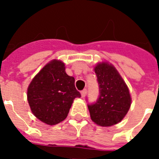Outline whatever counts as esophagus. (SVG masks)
Segmentation results:
<instances>
[{
  "mask_svg": "<svg viewBox=\"0 0 159 159\" xmlns=\"http://www.w3.org/2000/svg\"><path fill=\"white\" fill-rule=\"evenodd\" d=\"M86 95H87V89H84L82 92H81V96L84 98V97L86 96Z\"/></svg>",
  "mask_w": 159,
  "mask_h": 159,
  "instance_id": "1",
  "label": "esophagus"
}]
</instances>
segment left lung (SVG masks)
I'll return each instance as SVG.
<instances>
[{
    "mask_svg": "<svg viewBox=\"0 0 159 159\" xmlns=\"http://www.w3.org/2000/svg\"><path fill=\"white\" fill-rule=\"evenodd\" d=\"M99 84V96L88 104L91 119L101 127H111L123 120L131 104L127 84L116 67L108 63H99L95 67Z\"/></svg>",
    "mask_w": 159,
    "mask_h": 159,
    "instance_id": "obj_1",
    "label": "left lung"
}]
</instances>
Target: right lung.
<instances>
[{
	"mask_svg": "<svg viewBox=\"0 0 159 159\" xmlns=\"http://www.w3.org/2000/svg\"><path fill=\"white\" fill-rule=\"evenodd\" d=\"M80 96L75 87L74 77L67 75L64 63L57 60L50 61L39 71L27 92L32 114L48 125L64 120L73 100Z\"/></svg>",
	"mask_w": 159,
	"mask_h": 159,
	"instance_id": "obj_1",
	"label": "right lung"
}]
</instances>
